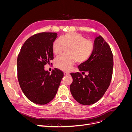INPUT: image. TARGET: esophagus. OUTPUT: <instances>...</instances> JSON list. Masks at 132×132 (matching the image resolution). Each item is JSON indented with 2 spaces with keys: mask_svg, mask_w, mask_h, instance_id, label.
Listing matches in <instances>:
<instances>
[{
  "mask_svg": "<svg viewBox=\"0 0 132 132\" xmlns=\"http://www.w3.org/2000/svg\"><path fill=\"white\" fill-rule=\"evenodd\" d=\"M64 75H69V73H67V72H64Z\"/></svg>",
  "mask_w": 132,
  "mask_h": 132,
  "instance_id": "obj_1",
  "label": "esophagus"
}]
</instances>
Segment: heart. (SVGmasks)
<instances>
[{"label":"heart","mask_w":132,"mask_h":132,"mask_svg":"<svg viewBox=\"0 0 132 132\" xmlns=\"http://www.w3.org/2000/svg\"><path fill=\"white\" fill-rule=\"evenodd\" d=\"M64 46H69L68 54L59 55L54 61L55 66L64 71L70 70L77 61L80 63L86 62L94 49L93 42L78 33H69L55 39L52 44L53 52L55 55L61 54Z\"/></svg>","instance_id":"heart-1"}]
</instances>
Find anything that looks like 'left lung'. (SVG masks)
Returning a JSON list of instances; mask_svg holds the SVG:
<instances>
[{"mask_svg": "<svg viewBox=\"0 0 132 132\" xmlns=\"http://www.w3.org/2000/svg\"><path fill=\"white\" fill-rule=\"evenodd\" d=\"M113 67V54L110 46L101 36L95 38L91 57L78 67L80 71L88 73L82 75L71 73L73 82L70 90L76 101L83 105L98 101L104 95L110 85Z\"/></svg>", "mask_w": 132, "mask_h": 132, "instance_id": "1", "label": "left lung"}]
</instances>
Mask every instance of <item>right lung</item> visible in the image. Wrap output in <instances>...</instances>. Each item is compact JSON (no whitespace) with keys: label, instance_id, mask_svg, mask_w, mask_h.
<instances>
[{"label":"right lung","instance_id":"obj_1","mask_svg":"<svg viewBox=\"0 0 132 132\" xmlns=\"http://www.w3.org/2000/svg\"><path fill=\"white\" fill-rule=\"evenodd\" d=\"M57 37L55 32L35 34L25 42L18 55L20 86L26 97L36 104L45 105L52 100L64 76L57 68L52 74L44 69L54 58L52 44Z\"/></svg>","mask_w":132,"mask_h":132}]
</instances>
